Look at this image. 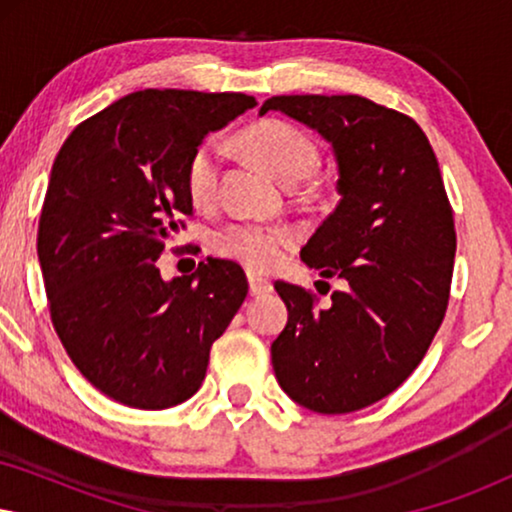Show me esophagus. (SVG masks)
Instances as JSON below:
<instances>
[{"label": "esophagus", "mask_w": 512, "mask_h": 512, "mask_svg": "<svg viewBox=\"0 0 512 512\" xmlns=\"http://www.w3.org/2000/svg\"><path fill=\"white\" fill-rule=\"evenodd\" d=\"M249 293L251 296H265V293L272 291V282L270 279H265L261 275H254V272H249Z\"/></svg>", "instance_id": "1"}]
</instances>
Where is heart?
<instances>
[{"label": "heart", "instance_id": "1", "mask_svg": "<svg viewBox=\"0 0 512 512\" xmlns=\"http://www.w3.org/2000/svg\"><path fill=\"white\" fill-rule=\"evenodd\" d=\"M242 151L270 170L284 184H298L319 165V149L303 128L282 118H263L251 123L237 137ZM221 146L205 139L195 146L186 163V193L193 205H209L219 184ZM300 235L286 223L235 221L216 230L212 247L219 256L249 270H270L296 249Z\"/></svg>", "mask_w": 512, "mask_h": 512}]
</instances>
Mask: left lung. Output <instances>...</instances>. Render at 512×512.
<instances>
[{
	"mask_svg": "<svg viewBox=\"0 0 512 512\" xmlns=\"http://www.w3.org/2000/svg\"><path fill=\"white\" fill-rule=\"evenodd\" d=\"M270 109L333 144L342 198L300 258L347 282L331 307L275 282L289 321L272 368L303 408L347 415L396 391L429 352L450 303L452 205L429 139L401 111L359 95H277Z\"/></svg>",
	"mask_w": 512,
	"mask_h": 512,
	"instance_id": "1",
	"label": "left lung"
}]
</instances>
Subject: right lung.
Returning <instances> with one entry per match:
<instances>
[{"label":"right lung","instance_id":"1","mask_svg":"<svg viewBox=\"0 0 512 512\" xmlns=\"http://www.w3.org/2000/svg\"><path fill=\"white\" fill-rule=\"evenodd\" d=\"M254 104L139 90L76 125L55 158L37 235L48 312L79 373L116 403L165 410L191 398L247 298L233 261L209 258L172 282L156 261L193 216V149Z\"/></svg>","mask_w":512,"mask_h":512}]
</instances>
